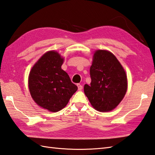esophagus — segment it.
Listing matches in <instances>:
<instances>
[{
	"mask_svg": "<svg viewBox=\"0 0 155 155\" xmlns=\"http://www.w3.org/2000/svg\"><path fill=\"white\" fill-rule=\"evenodd\" d=\"M77 86H78V91H81L82 89V86L80 84H77Z\"/></svg>",
	"mask_w": 155,
	"mask_h": 155,
	"instance_id": "obj_1",
	"label": "esophagus"
}]
</instances>
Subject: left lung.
I'll return each instance as SVG.
<instances>
[{
  "label": "left lung",
  "mask_w": 155,
  "mask_h": 155,
  "mask_svg": "<svg viewBox=\"0 0 155 155\" xmlns=\"http://www.w3.org/2000/svg\"><path fill=\"white\" fill-rule=\"evenodd\" d=\"M91 85L85 84L84 94L94 108L100 112L113 110L124 99L127 90L125 69L114 54L97 49L90 69Z\"/></svg>",
  "instance_id": "8db88e82"
}]
</instances>
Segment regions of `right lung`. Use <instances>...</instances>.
<instances>
[{
	"label": "right lung",
	"mask_w": 155,
	"mask_h": 155,
	"mask_svg": "<svg viewBox=\"0 0 155 155\" xmlns=\"http://www.w3.org/2000/svg\"><path fill=\"white\" fill-rule=\"evenodd\" d=\"M64 60L58 51H48L29 73L28 88L32 99L38 106L51 112L64 108L78 89L61 69Z\"/></svg>",
	"instance_id": "obj_1"
}]
</instances>
